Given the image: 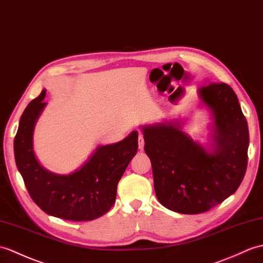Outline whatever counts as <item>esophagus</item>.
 Returning a JSON list of instances; mask_svg holds the SVG:
<instances>
[{
    "mask_svg": "<svg viewBox=\"0 0 263 263\" xmlns=\"http://www.w3.org/2000/svg\"><path fill=\"white\" fill-rule=\"evenodd\" d=\"M138 142H139V150L142 151L143 148H144V138H143V134L142 133H139Z\"/></svg>",
    "mask_w": 263,
    "mask_h": 263,
    "instance_id": "34e87169",
    "label": "esophagus"
}]
</instances>
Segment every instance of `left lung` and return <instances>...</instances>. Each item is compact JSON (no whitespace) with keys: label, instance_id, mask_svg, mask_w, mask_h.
Returning a JSON list of instances; mask_svg holds the SVG:
<instances>
[{"label":"left lung","instance_id":"1","mask_svg":"<svg viewBox=\"0 0 263 263\" xmlns=\"http://www.w3.org/2000/svg\"><path fill=\"white\" fill-rule=\"evenodd\" d=\"M199 95L214 113L213 154L174 123L143 127L157 198L181 214H199L221 204L239 188L248 167V122L234 90L211 83Z\"/></svg>","mask_w":263,"mask_h":263}]
</instances>
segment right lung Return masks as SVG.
Returning <instances> with one entry per match:
<instances>
[{"instance_id": "1", "label": "right lung", "mask_w": 263, "mask_h": 263, "mask_svg": "<svg viewBox=\"0 0 263 263\" xmlns=\"http://www.w3.org/2000/svg\"><path fill=\"white\" fill-rule=\"evenodd\" d=\"M46 89L29 103L14 138L16 167L30 197L47 214L66 221H93L115 203L118 184L138 152V132L120 142L102 145L84 166L67 176L49 173L35 159L32 132L46 103Z\"/></svg>"}]
</instances>
